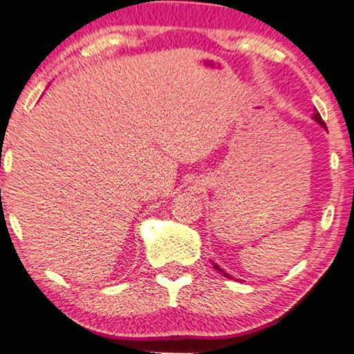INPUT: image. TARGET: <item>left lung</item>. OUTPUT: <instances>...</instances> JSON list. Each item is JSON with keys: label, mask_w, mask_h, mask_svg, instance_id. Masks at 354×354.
Wrapping results in <instances>:
<instances>
[{"label": "left lung", "mask_w": 354, "mask_h": 354, "mask_svg": "<svg viewBox=\"0 0 354 354\" xmlns=\"http://www.w3.org/2000/svg\"><path fill=\"white\" fill-rule=\"evenodd\" d=\"M313 118H315V120H316L317 123H321V125H322V127H324V128H327V127H326V123H324V122H322V118H321V113H319V112H315V115H313ZM215 268H216V270H218V271H220V272H223V274H225L226 277H231V276H229V274H226V272H225V271H223V270H220V268H218L216 265H215Z\"/></svg>", "instance_id": "left-lung-1"}]
</instances>
